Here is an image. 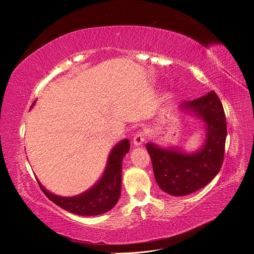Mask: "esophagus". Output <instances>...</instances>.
<instances>
[{
	"instance_id": "obj_1",
	"label": "esophagus",
	"mask_w": 254,
	"mask_h": 254,
	"mask_svg": "<svg viewBox=\"0 0 254 254\" xmlns=\"http://www.w3.org/2000/svg\"><path fill=\"white\" fill-rule=\"evenodd\" d=\"M146 139V135L143 132H137L133 138V143L135 146H140V144Z\"/></svg>"
}]
</instances>
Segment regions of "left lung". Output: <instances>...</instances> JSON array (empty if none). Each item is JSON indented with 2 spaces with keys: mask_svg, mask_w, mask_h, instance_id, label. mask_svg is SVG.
I'll return each instance as SVG.
<instances>
[{
  "mask_svg": "<svg viewBox=\"0 0 254 254\" xmlns=\"http://www.w3.org/2000/svg\"><path fill=\"white\" fill-rule=\"evenodd\" d=\"M180 110L203 122L206 133L203 146L191 153L152 142L146 146L159 188L171 195H187L211 182L222 166L227 138L226 115L215 91L183 103Z\"/></svg>",
  "mask_w": 254,
  "mask_h": 254,
  "instance_id": "left-lung-1",
  "label": "left lung"
}]
</instances>
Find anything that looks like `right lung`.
<instances>
[{
    "instance_id": "obj_1",
    "label": "right lung",
    "mask_w": 254,
    "mask_h": 254,
    "mask_svg": "<svg viewBox=\"0 0 254 254\" xmlns=\"http://www.w3.org/2000/svg\"><path fill=\"white\" fill-rule=\"evenodd\" d=\"M128 151L129 140L123 139L119 141L108 155L106 167L101 179L88 190L74 197L56 195L48 191L38 181L39 186L51 201L70 213L81 216L104 214L111 211L120 198L122 161Z\"/></svg>"
}]
</instances>
